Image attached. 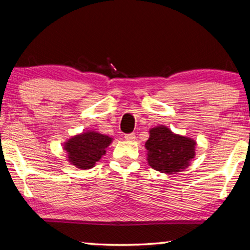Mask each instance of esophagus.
I'll use <instances>...</instances> for the list:
<instances>
[{
	"instance_id": "34e87169",
	"label": "esophagus",
	"mask_w": 250,
	"mask_h": 250,
	"mask_svg": "<svg viewBox=\"0 0 250 250\" xmlns=\"http://www.w3.org/2000/svg\"><path fill=\"white\" fill-rule=\"evenodd\" d=\"M125 140H128V141H134L135 134H134V133H128V134H125Z\"/></svg>"
}]
</instances>
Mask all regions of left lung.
<instances>
[{
    "mask_svg": "<svg viewBox=\"0 0 250 250\" xmlns=\"http://www.w3.org/2000/svg\"><path fill=\"white\" fill-rule=\"evenodd\" d=\"M196 142L191 138L172 132L164 125L150 130V138L146 142L147 162L156 171L174 174L189 166L195 155Z\"/></svg>",
    "mask_w": 250,
    "mask_h": 250,
    "instance_id": "8db88e82",
    "label": "left lung"
}]
</instances>
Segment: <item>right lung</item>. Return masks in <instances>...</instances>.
Wrapping results in <instances>:
<instances>
[{"mask_svg":"<svg viewBox=\"0 0 250 250\" xmlns=\"http://www.w3.org/2000/svg\"><path fill=\"white\" fill-rule=\"evenodd\" d=\"M112 139L95 131L76 135L65 143L64 150L68 154V161L76 167L87 170L95 166L97 161L105 153Z\"/></svg>","mask_w":250,"mask_h":250,"instance_id":"1","label":"right lung"}]
</instances>
